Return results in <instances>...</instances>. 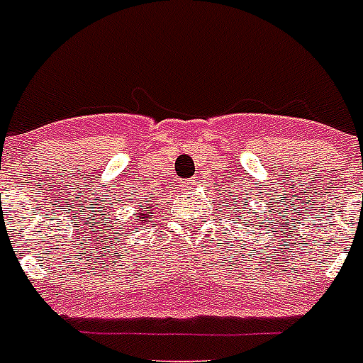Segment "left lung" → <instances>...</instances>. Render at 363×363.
Segmentation results:
<instances>
[{"label": "left lung", "instance_id": "obj_1", "mask_svg": "<svg viewBox=\"0 0 363 363\" xmlns=\"http://www.w3.org/2000/svg\"><path fill=\"white\" fill-rule=\"evenodd\" d=\"M242 223H248V222H242ZM252 225H253V223H252Z\"/></svg>", "mask_w": 363, "mask_h": 363}]
</instances>
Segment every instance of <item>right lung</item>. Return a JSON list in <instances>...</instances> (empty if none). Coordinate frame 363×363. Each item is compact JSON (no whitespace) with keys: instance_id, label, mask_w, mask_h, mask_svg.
I'll return each instance as SVG.
<instances>
[{"instance_id":"right-lung-1","label":"right lung","mask_w":363,"mask_h":363,"mask_svg":"<svg viewBox=\"0 0 363 363\" xmlns=\"http://www.w3.org/2000/svg\"><path fill=\"white\" fill-rule=\"evenodd\" d=\"M152 214H143V212H140V214H138V218H140V223L141 225H143V223L147 222V220H149V218H151Z\"/></svg>"}]
</instances>
